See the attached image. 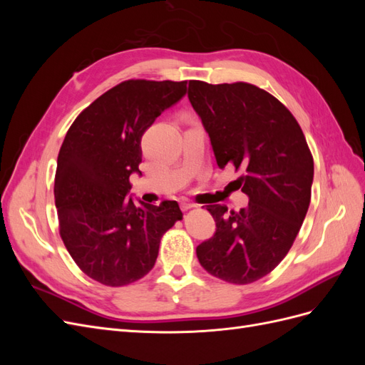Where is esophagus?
<instances>
[{
	"mask_svg": "<svg viewBox=\"0 0 365 365\" xmlns=\"http://www.w3.org/2000/svg\"><path fill=\"white\" fill-rule=\"evenodd\" d=\"M196 207V204L195 202H192V201H187V200H182L181 201V210H190V208H195Z\"/></svg>",
	"mask_w": 365,
	"mask_h": 365,
	"instance_id": "esophagus-1",
	"label": "esophagus"
}]
</instances>
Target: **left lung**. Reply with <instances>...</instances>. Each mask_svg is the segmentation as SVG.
<instances>
[{
  "label": "left lung",
  "mask_w": 365,
  "mask_h": 365,
  "mask_svg": "<svg viewBox=\"0 0 365 365\" xmlns=\"http://www.w3.org/2000/svg\"><path fill=\"white\" fill-rule=\"evenodd\" d=\"M189 101L212 141L220 169L242 170L236 180L248 207L207 210L216 233L196 248L215 277L248 284L284 259L311 202L314 158L295 117L262 88L247 83L189 82Z\"/></svg>",
  "instance_id": "1"
}]
</instances>
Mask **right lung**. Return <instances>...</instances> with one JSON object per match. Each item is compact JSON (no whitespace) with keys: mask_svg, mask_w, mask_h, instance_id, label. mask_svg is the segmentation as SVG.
Masks as SVG:
<instances>
[{"mask_svg":"<svg viewBox=\"0 0 365 365\" xmlns=\"http://www.w3.org/2000/svg\"><path fill=\"white\" fill-rule=\"evenodd\" d=\"M185 91L187 81H125L86 106L63 138L54 176L59 235L98 283L118 288L145 277L163 235L182 219L176 201L137 207L126 195L143 134Z\"/></svg>","mask_w":365,"mask_h":365,"instance_id":"add662e5","label":"right lung"}]
</instances>
